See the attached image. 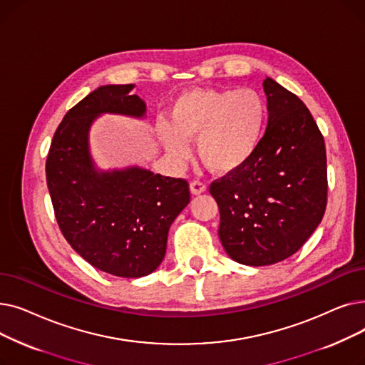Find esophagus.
<instances>
[{
    "instance_id": "1",
    "label": "esophagus",
    "mask_w": 365,
    "mask_h": 365,
    "mask_svg": "<svg viewBox=\"0 0 365 365\" xmlns=\"http://www.w3.org/2000/svg\"><path fill=\"white\" fill-rule=\"evenodd\" d=\"M189 189H190V194H192V195H201L207 190V186L202 182L194 180V182H190Z\"/></svg>"
}]
</instances>
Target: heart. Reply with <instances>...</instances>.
Returning a JSON list of instances; mask_svg holds the SVG:
<instances>
[{
  "instance_id": "heart-1",
  "label": "heart",
  "mask_w": 365,
  "mask_h": 365,
  "mask_svg": "<svg viewBox=\"0 0 365 365\" xmlns=\"http://www.w3.org/2000/svg\"><path fill=\"white\" fill-rule=\"evenodd\" d=\"M267 118L266 102L253 88H195L182 93L170 108V120L157 125L158 139L176 164L198 139L200 160L217 175L244 167L257 152Z\"/></svg>"
}]
</instances>
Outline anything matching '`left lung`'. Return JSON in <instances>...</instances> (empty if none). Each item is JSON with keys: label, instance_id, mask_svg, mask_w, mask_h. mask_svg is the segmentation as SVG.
<instances>
[{"label": "left lung", "instance_id": "1", "mask_svg": "<svg viewBox=\"0 0 365 365\" xmlns=\"http://www.w3.org/2000/svg\"><path fill=\"white\" fill-rule=\"evenodd\" d=\"M267 125L253 158L210 186L232 260L267 266L294 255L327 205L324 138L296 94L266 76Z\"/></svg>", "mask_w": 365, "mask_h": 365}]
</instances>
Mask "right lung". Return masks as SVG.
I'll return each mask as SVG.
<instances>
[{
    "label": "right lung",
    "mask_w": 365,
    "mask_h": 365,
    "mask_svg": "<svg viewBox=\"0 0 365 365\" xmlns=\"http://www.w3.org/2000/svg\"><path fill=\"white\" fill-rule=\"evenodd\" d=\"M134 84L102 86L69 109L48 150L46 175L54 215L69 245L91 266L140 278L161 264L171 223L189 204L183 179L128 165L102 170L90 150V130L103 113L145 120Z\"/></svg>",
    "instance_id": "add662e5"
}]
</instances>
